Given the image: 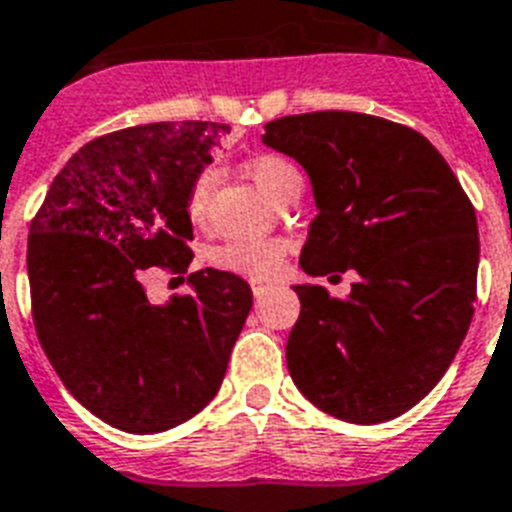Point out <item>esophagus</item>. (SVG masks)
I'll use <instances>...</instances> for the list:
<instances>
[{
    "instance_id": "esophagus-1",
    "label": "esophagus",
    "mask_w": 512,
    "mask_h": 512,
    "mask_svg": "<svg viewBox=\"0 0 512 512\" xmlns=\"http://www.w3.org/2000/svg\"><path fill=\"white\" fill-rule=\"evenodd\" d=\"M251 290H253V295H256V298H261V295H264L266 290H269V282L251 280Z\"/></svg>"
}]
</instances>
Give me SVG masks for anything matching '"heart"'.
<instances>
[{
	"instance_id": "b5f03b06",
	"label": "heart",
	"mask_w": 512,
	"mask_h": 512,
	"mask_svg": "<svg viewBox=\"0 0 512 512\" xmlns=\"http://www.w3.org/2000/svg\"><path fill=\"white\" fill-rule=\"evenodd\" d=\"M246 170L253 183L259 185L266 196L277 201V204L285 196H290L293 190H301L303 185L301 170L282 154L253 156ZM217 180V167H204L193 177L188 196H185V209H188V217L193 222H201L206 217ZM287 253H290V243L282 238H235L211 251V264L219 266V269H227V272L246 274L253 280H269V277L280 272Z\"/></svg>"
}]
</instances>
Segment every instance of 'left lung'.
Here are the masks:
<instances>
[{"mask_svg":"<svg viewBox=\"0 0 512 512\" xmlns=\"http://www.w3.org/2000/svg\"><path fill=\"white\" fill-rule=\"evenodd\" d=\"M261 138L314 185L303 272H358L348 298L295 285L290 377L329 416L390 421L432 392L474 319V204L424 135L384 117L290 114L266 122Z\"/></svg>","mask_w":512,"mask_h":512,"instance_id":"obj_1","label":"left lung"}]
</instances>
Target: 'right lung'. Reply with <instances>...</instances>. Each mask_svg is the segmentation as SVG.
Wrapping results in <instances>:
<instances>
[{
	"label": "right lung",
	"instance_id": "right-lung-1",
	"mask_svg": "<svg viewBox=\"0 0 512 512\" xmlns=\"http://www.w3.org/2000/svg\"><path fill=\"white\" fill-rule=\"evenodd\" d=\"M219 122H151L94 138L54 177L28 235L36 335L62 384L130 434L204 411L253 306L238 274L190 272L188 295L154 306L141 274H185V196L211 162Z\"/></svg>",
	"mask_w": 512,
	"mask_h": 512
}]
</instances>
